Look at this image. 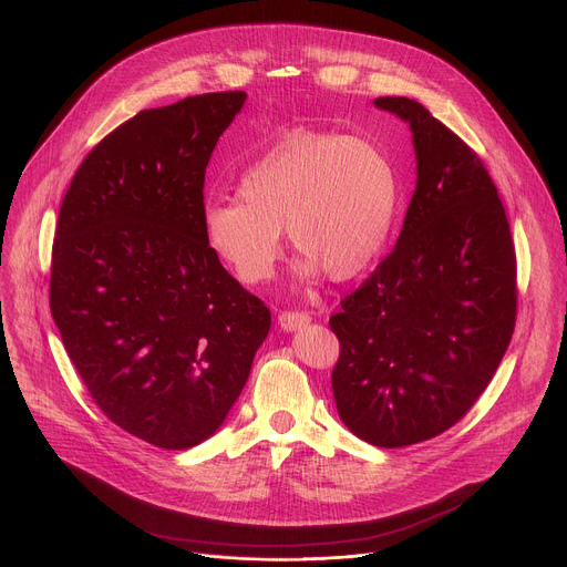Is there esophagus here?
Here are the masks:
<instances>
[{
  "label": "esophagus",
  "mask_w": 567,
  "mask_h": 567,
  "mask_svg": "<svg viewBox=\"0 0 567 567\" xmlns=\"http://www.w3.org/2000/svg\"><path fill=\"white\" fill-rule=\"evenodd\" d=\"M310 324V316L308 312H301V310H284L279 316V327L284 331H297V329H303Z\"/></svg>",
  "instance_id": "1"
}]
</instances>
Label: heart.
I'll return each instance as SVG.
<instances>
[{
    "label": "heart",
    "instance_id": "1",
    "mask_svg": "<svg viewBox=\"0 0 567 567\" xmlns=\"http://www.w3.org/2000/svg\"><path fill=\"white\" fill-rule=\"evenodd\" d=\"M399 209V175L364 137L290 133L238 179V196L207 203L205 240L247 286L272 279L284 227L306 281H347L383 251Z\"/></svg>",
    "mask_w": 567,
    "mask_h": 567
}]
</instances>
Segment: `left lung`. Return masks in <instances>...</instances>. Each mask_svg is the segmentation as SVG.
<instances>
[{
  "instance_id": "1",
  "label": "left lung",
  "mask_w": 567,
  "mask_h": 567,
  "mask_svg": "<svg viewBox=\"0 0 567 567\" xmlns=\"http://www.w3.org/2000/svg\"><path fill=\"white\" fill-rule=\"evenodd\" d=\"M412 131L416 188L392 255L329 320L344 425L401 449L455 425L491 383L516 324V251L482 159L421 103L375 99Z\"/></svg>"
}]
</instances>
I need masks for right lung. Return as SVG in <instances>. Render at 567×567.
Wrapping results in <instances>:
<instances>
[{
    "label": "right lung",
    "mask_w": 567,
    "mask_h": 567,
    "mask_svg": "<svg viewBox=\"0 0 567 567\" xmlns=\"http://www.w3.org/2000/svg\"><path fill=\"white\" fill-rule=\"evenodd\" d=\"M245 92L121 123L79 166L51 251L49 306L87 392L125 432L184 451L240 396L270 331L205 240V168Z\"/></svg>",
    "instance_id": "obj_1"
}]
</instances>
